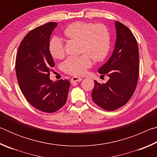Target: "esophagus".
<instances>
[{"mask_svg": "<svg viewBox=\"0 0 157 157\" xmlns=\"http://www.w3.org/2000/svg\"><path fill=\"white\" fill-rule=\"evenodd\" d=\"M82 79L81 78H79V77H73V78L71 79V83H73V82H80Z\"/></svg>", "mask_w": 157, "mask_h": 157, "instance_id": "1", "label": "esophagus"}]
</instances>
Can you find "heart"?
<instances>
[{
  "label": "heart",
  "mask_w": 157,
  "mask_h": 157,
  "mask_svg": "<svg viewBox=\"0 0 157 157\" xmlns=\"http://www.w3.org/2000/svg\"><path fill=\"white\" fill-rule=\"evenodd\" d=\"M63 34L68 39L80 40L81 52L84 53L79 56L69 57L64 61L62 68L66 73L82 75L92 65L91 56L96 62H100L107 56L110 34L105 25L76 21L65 28ZM48 48L50 54L55 59H60L64 57V44L59 36H55L50 39Z\"/></svg>",
  "instance_id": "b5f03b06"
}]
</instances>
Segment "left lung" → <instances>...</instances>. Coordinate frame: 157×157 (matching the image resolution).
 Segmentation results:
<instances>
[{"mask_svg":"<svg viewBox=\"0 0 157 157\" xmlns=\"http://www.w3.org/2000/svg\"><path fill=\"white\" fill-rule=\"evenodd\" d=\"M116 41L107 62L98 69L109 79L105 84L95 80L93 101L103 109L114 111L130 100L136 88L139 71V52L136 39L129 29L116 21Z\"/></svg>","mask_w":157,"mask_h":157,"instance_id":"1","label":"left lung"}]
</instances>
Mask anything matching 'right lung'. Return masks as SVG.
<instances>
[{"mask_svg":"<svg viewBox=\"0 0 157 157\" xmlns=\"http://www.w3.org/2000/svg\"><path fill=\"white\" fill-rule=\"evenodd\" d=\"M57 23L39 26L26 34L21 42L16 58L18 85L29 103L41 111L55 112L65 105L70 82L50 79L55 63L49 50L50 36Z\"/></svg>","mask_w":157,"mask_h":157,"instance_id":"add662e5","label":"right lung"}]
</instances>
